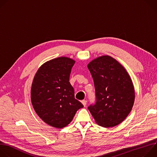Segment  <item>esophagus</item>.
Wrapping results in <instances>:
<instances>
[{
	"label": "esophagus",
	"mask_w": 157,
	"mask_h": 157,
	"mask_svg": "<svg viewBox=\"0 0 157 157\" xmlns=\"http://www.w3.org/2000/svg\"><path fill=\"white\" fill-rule=\"evenodd\" d=\"M81 102H82V104H83V105H84V107H86V104H87V101H86V100H82V101H81Z\"/></svg>",
	"instance_id": "obj_1"
}]
</instances>
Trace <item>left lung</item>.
Listing matches in <instances>:
<instances>
[{
	"instance_id": "8db88e82",
	"label": "left lung",
	"mask_w": 157,
	"mask_h": 157,
	"mask_svg": "<svg viewBox=\"0 0 157 157\" xmlns=\"http://www.w3.org/2000/svg\"><path fill=\"white\" fill-rule=\"evenodd\" d=\"M94 80L96 102L88 107L96 122L104 127H114L128 116L135 100L130 75L116 59L98 57L87 64Z\"/></svg>"
}]
</instances>
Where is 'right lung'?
I'll list each match as a JSON object with an SVG mask.
<instances>
[{
	"label": "right lung",
	"mask_w": 157,
	"mask_h": 157,
	"mask_svg": "<svg viewBox=\"0 0 157 157\" xmlns=\"http://www.w3.org/2000/svg\"><path fill=\"white\" fill-rule=\"evenodd\" d=\"M75 61L61 56L43 64L31 87V101L40 118L48 125L61 128L73 120L83 105L75 98L70 76Z\"/></svg>",
	"instance_id": "right-lung-1"
}]
</instances>
